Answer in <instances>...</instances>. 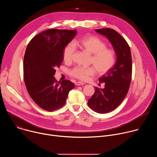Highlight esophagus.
Segmentation results:
<instances>
[{"label":"esophagus","instance_id":"34e87169","mask_svg":"<svg viewBox=\"0 0 157 157\" xmlns=\"http://www.w3.org/2000/svg\"><path fill=\"white\" fill-rule=\"evenodd\" d=\"M84 83L82 82H81V81H78L75 83V85L76 86H80V85H83Z\"/></svg>","mask_w":157,"mask_h":157}]
</instances>
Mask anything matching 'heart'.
<instances>
[{
    "instance_id": "obj_1",
    "label": "heart",
    "mask_w": 157,
    "mask_h": 157,
    "mask_svg": "<svg viewBox=\"0 0 157 157\" xmlns=\"http://www.w3.org/2000/svg\"><path fill=\"white\" fill-rule=\"evenodd\" d=\"M75 47H78L90 54L91 57L89 63L94 66H76L70 72V75L78 79L86 81L96 74L104 75L114 66L116 61V52L107 48L105 41L98 36L89 35L78 40L66 44L63 50V58L65 63L72 62L75 52Z\"/></svg>"
}]
</instances>
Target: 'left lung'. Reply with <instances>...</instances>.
I'll use <instances>...</instances> for the list:
<instances>
[{
	"mask_svg": "<svg viewBox=\"0 0 157 157\" xmlns=\"http://www.w3.org/2000/svg\"><path fill=\"white\" fill-rule=\"evenodd\" d=\"M96 32L109 40L117 55L114 66L99 79L101 83L104 82V88L96 87L94 94L87 102L96 113L105 114L116 109L127 96L132 79V56L127 42L116 31L101 29Z\"/></svg>",
	"mask_w": 157,
	"mask_h": 157,
	"instance_id": "1",
	"label": "left lung"
}]
</instances>
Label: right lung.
I'll list each match as a JSON object with an SVG mask.
<instances>
[{
    "label": "right lung",
    "mask_w": 157,
    "mask_h": 157,
    "mask_svg": "<svg viewBox=\"0 0 157 157\" xmlns=\"http://www.w3.org/2000/svg\"><path fill=\"white\" fill-rule=\"evenodd\" d=\"M76 34V30L48 29L29 43L24 59V78L29 94L41 109L52 112L62 107L75 87L69 80L55 78L60 66L63 50Z\"/></svg>",
    "instance_id": "obj_1"
}]
</instances>
